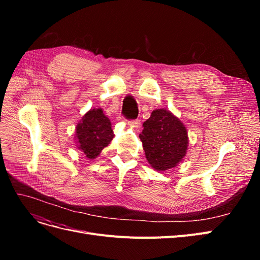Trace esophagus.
<instances>
[{
	"instance_id": "1",
	"label": "esophagus",
	"mask_w": 260,
	"mask_h": 260,
	"mask_svg": "<svg viewBox=\"0 0 260 260\" xmlns=\"http://www.w3.org/2000/svg\"><path fill=\"white\" fill-rule=\"evenodd\" d=\"M128 124L129 125H131V127H133V128H139L140 127V124H141V122H140V120L139 119H136V120H130V121H128Z\"/></svg>"
}]
</instances>
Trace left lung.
<instances>
[{"label":"left lung","mask_w":260,"mask_h":260,"mask_svg":"<svg viewBox=\"0 0 260 260\" xmlns=\"http://www.w3.org/2000/svg\"><path fill=\"white\" fill-rule=\"evenodd\" d=\"M143 127L139 138L148 164L158 171L176 167L187 149L188 138L184 124L167 109H155Z\"/></svg>","instance_id":"left-lung-1"}]
</instances>
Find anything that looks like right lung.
Listing matches in <instances>:
<instances>
[{
    "instance_id": "right-lung-1",
    "label": "right lung",
    "mask_w": 260,
    "mask_h": 260,
    "mask_svg": "<svg viewBox=\"0 0 260 260\" xmlns=\"http://www.w3.org/2000/svg\"><path fill=\"white\" fill-rule=\"evenodd\" d=\"M78 148L89 159L100 155L114 138L111 120L103 114L102 108H93L86 113L76 127Z\"/></svg>"
}]
</instances>
